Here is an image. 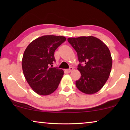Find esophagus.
<instances>
[{
	"label": "esophagus",
	"instance_id": "1",
	"mask_svg": "<svg viewBox=\"0 0 130 130\" xmlns=\"http://www.w3.org/2000/svg\"><path fill=\"white\" fill-rule=\"evenodd\" d=\"M73 70V67H70L69 69H67V70H66V72L67 73H70L72 72V71Z\"/></svg>",
	"mask_w": 130,
	"mask_h": 130
}]
</instances>
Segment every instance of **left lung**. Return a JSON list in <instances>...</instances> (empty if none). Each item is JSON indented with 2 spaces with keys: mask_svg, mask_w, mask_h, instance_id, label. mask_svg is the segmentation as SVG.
<instances>
[{
  "mask_svg": "<svg viewBox=\"0 0 130 130\" xmlns=\"http://www.w3.org/2000/svg\"><path fill=\"white\" fill-rule=\"evenodd\" d=\"M77 54V69L81 77L76 86L83 93L92 95L100 90L109 78L112 59L105 44L93 36L69 38Z\"/></svg>",
  "mask_w": 130,
  "mask_h": 130,
  "instance_id": "left-lung-1",
  "label": "left lung"
}]
</instances>
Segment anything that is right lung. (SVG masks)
Segmentation results:
<instances>
[{
  "label": "right lung",
  "mask_w": 130,
  "mask_h": 130,
  "mask_svg": "<svg viewBox=\"0 0 130 130\" xmlns=\"http://www.w3.org/2000/svg\"><path fill=\"white\" fill-rule=\"evenodd\" d=\"M66 40L63 36L44 35L32 41L24 51L22 67L30 87L40 95H48L57 89L64 71L53 67L54 51Z\"/></svg>",
  "instance_id": "right-lung-1"
}]
</instances>
